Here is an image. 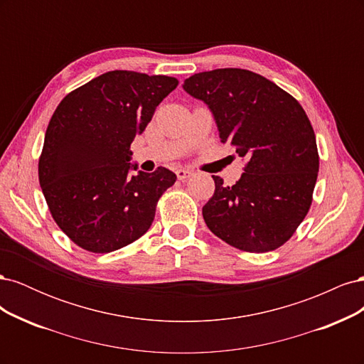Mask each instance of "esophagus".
Here are the masks:
<instances>
[{
  "label": "esophagus",
  "mask_w": 364,
  "mask_h": 364,
  "mask_svg": "<svg viewBox=\"0 0 364 364\" xmlns=\"http://www.w3.org/2000/svg\"><path fill=\"white\" fill-rule=\"evenodd\" d=\"M191 174H193V173H191L190 170H185V168H178V170H176V176H178V179H179V181L188 179Z\"/></svg>",
  "instance_id": "34e87169"
}]
</instances>
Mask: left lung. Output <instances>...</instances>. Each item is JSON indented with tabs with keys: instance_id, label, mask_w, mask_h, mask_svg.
Returning <instances> with one entry per match:
<instances>
[{
	"instance_id": "left-lung-1",
	"label": "left lung",
	"mask_w": 364,
	"mask_h": 364,
	"mask_svg": "<svg viewBox=\"0 0 364 364\" xmlns=\"http://www.w3.org/2000/svg\"><path fill=\"white\" fill-rule=\"evenodd\" d=\"M211 111L220 141L247 164L240 181L215 191L202 214L211 232L246 252H269L287 241L311 205L318 171L314 130L289 92L257 73L220 68L182 85Z\"/></svg>"
}]
</instances>
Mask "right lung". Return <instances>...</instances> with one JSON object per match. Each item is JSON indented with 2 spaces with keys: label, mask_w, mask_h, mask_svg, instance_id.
Returning a JSON list of instances; mask_svg holds the SVG:
<instances>
[{
  "label": "right lung",
  "mask_w": 364,
  "mask_h": 364,
  "mask_svg": "<svg viewBox=\"0 0 364 364\" xmlns=\"http://www.w3.org/2000/svg\"><path fill=\"white\" fill-rule=\"evenodd\" d=\"M168 75L115 70L77 87L59 103L43 139L39 183L54 222L77 246L95 253L144 235L176 174L130 171V144L178 86Z\"/></svg>",
  "instance_id": "add662e5"
}]
</instances>
